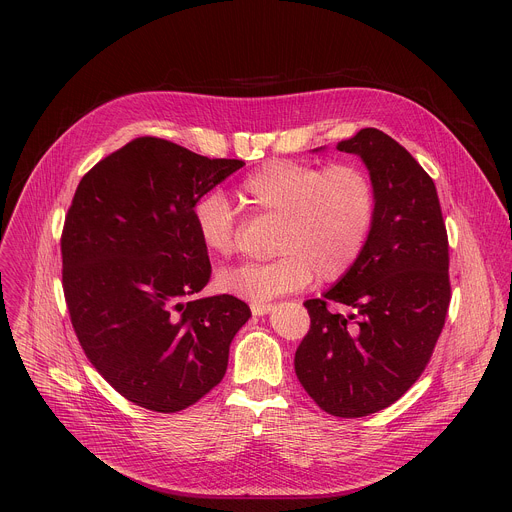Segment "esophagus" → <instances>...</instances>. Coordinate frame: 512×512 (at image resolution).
I'll list each match as a JSON object with an SVG mask.
<instances>
[{"instance_id": "obj_1", "label": "esophagus", "mask_w": 512, "mask_h": 512, "mask_svg": "<svg viewBox=\"0 0 512 512\" xmlns=\"http://www.w3.org/2000/svg\"><path fill=\"white\" fill-rule=\"evenodd\" d=\"M271 310H273L271 304H251L253 316H265V314H269Z\"/></svg>"}]
</instances>
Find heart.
I'll list each match as a JSON object with an SVG mask.
<instances>
[{"label": "heart", "mask_w": 512, "mask_h": 512, "mask_svg": "<svg viewBox=\"0 0 512 512\" xmlns=\"http://www.w3.org/2000/svg\"><path fill=\"white\" fill-rule=\"evenodd\" d=\"M241 202L255 214L277 218L267 263L221 271L216 289L263 304L320 281L344 277L367 247L375 223V188L352 164L330 168L294 160H269L239 184ZM192 221L200 245L212 257L235 251V210L221 192L196 200Z\"/></svg>", "instance_id": "obj_1"}]
</instances>
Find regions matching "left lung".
Listing matches in <instances>:
<instances>
[{"label": "left lung", "instance_id": "1", "mask_svg": "<svg viewBox=\"0 0 512 512\" xmlns=\"http://www.w3.org/2000/svg\"><path fill=\"white\" fill-rule=\"evenodd\" d=\"M336 148L367 166L375 223L354 267L322 298L304 302L312 326L294 364L326 413L364 417L407 393L442 334L450 306L448 233L433 180L393 137L367 127ZM328 301L353 310L332 315Z\"/></svg>", "mask_w": 512, "mask_h": 512}]
</instances>
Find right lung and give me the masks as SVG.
<instances>
[{"instance_id":"1","label":"right lung","mask_w":512,"mask_h":512,"mask_svg":"<svg viewBox=\"0 0 512 512\" xmlns=\"http://www.w3.org/2000/svg\"><path fill=\"white\" fill-rule=\"evenodd\" d=\"M137 137L81 180L62 231L72 328L103 379L158 413L194 405L223 381L251 310L235 296L192 300L210 279L194 229L198 198L243 168Z\"/></svg>"}]
</instances>
